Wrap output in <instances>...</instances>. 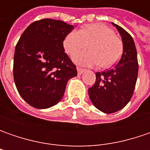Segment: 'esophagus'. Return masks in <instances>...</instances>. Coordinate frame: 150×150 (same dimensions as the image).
Wrapping results in <instances>:
<instances>
[{
	"label": "esophagus",
	"mask_w": 150,
	"mask_h": 150,
	"mask_svg": "<svg viewBox=\"0 0 150 150\" xmlns=\"http://www.w3.org/2000/svg\"><path fill=\"white\" fill-rule=\"evenodd\" d=\"M77 70H78V73L79 74V75H81L82 73H83V72L86 71L85 69L82 68V67H77Z\"/></svg>",
	"instance_id": "1"
}]
</instances>
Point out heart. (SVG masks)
<instances>
[{"mask_svg": "<svg viewBox=\"0 0 150 150\" xmlns=\"http://www.w3.org/2000/svg\"><path fill=\"white\" fill-rule=\"evenodd\" d=\"M88 45L89 51L79 52L72 56L73 61L83 66L100 64L102 67H110L120 58L123 43L109 26L94 23L83 26L80 31H72L66 36L63 46L68 54L72 55Z\"/></svg>", "mask_w": 150, "mask_h": 150, "instance_id": "1", "label": "heart"}]
</instances>
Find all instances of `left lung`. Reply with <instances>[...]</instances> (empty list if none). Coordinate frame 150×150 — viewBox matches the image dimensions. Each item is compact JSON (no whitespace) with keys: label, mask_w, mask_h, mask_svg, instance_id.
Listing matches in <instances>:
<instances>
[{"label":"left lung","mask_w":150,"mask_h":150,"mask_svg":"<svg viewBox=\"0 0 150 150\" xmlns=\"http://www.w3.org/2000/svg\"><path fill=\"white\" fill-rule=\"evenodd\" d=\"M123 42V54L113 68L97 72L94 85L88 88L90 100L103 112L112 113L127 105L133 96L138 78L137 51L129 33L117 24Z\"/></svg>","instance_id":"obj_1"}]
</instances>
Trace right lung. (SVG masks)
<instances>
[{
  "instance_id": "right-lung-1",
  "label": "right lung",
  "mask_w": 150,
  "mask_h": 150,
  "mask_svg": "<svg viewBox=\"0 0 150 150\" xmlns=\"http://www.w3.org/2000/svg\"><path fill=\"white\" fill-rule=\"evenodd\" d=\"M73 26L54 19L32 22L16 46L13 76L21 98L39 109L54 106L77 68L64 52L63 41Z\"/></svg>"
}]
</instances>
